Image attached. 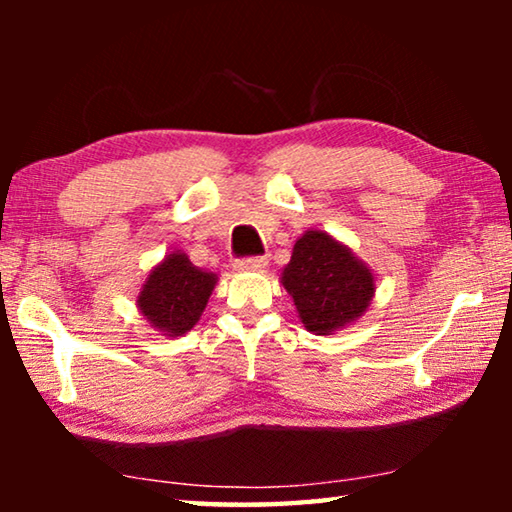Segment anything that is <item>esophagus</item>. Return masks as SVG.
Returning a JSON list of instances; mask_svg holds the SVG:
<instances>
[{
	"label": "esophagus",
	"mask_w": 512,
	"mask_h": 512,
	"mask_svg": "<svg viewBox=\"0 0 512 512\" xmlns=\"http://www.w3.org/2000/svg\"><path fill=\"white\" fill-rule=\"evenodd\" d=\"M268 264L266 257H246L235 262V271L246 273V271H262V268Z\"/></svg>",
	"instance_id": "1"
}]
</instances>
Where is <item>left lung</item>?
<instances>
[{
  "mask_svg": "<svg viewBox=\"0 0 512 512\" xmlns=\"http://www.w3.org/2000/svg\"><path fill=\"white\" fill-rule=\"evenodd\" d=\"M282 287L296 305L307 332L329 336L366 314L375 298L372 268L329 232L309 228L282 268Z\"/></svg>",
  "mask_w": 512,
  "mask_h": 512,
  "instance_id": "1",
  "label": "left lung"
}]
</instances>
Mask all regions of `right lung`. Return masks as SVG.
<instances>
[{
	"instance_id": "1",
	"label": "right lung",
	"mask_w": 512,
	"mask_h": 512,
	"mask_svg": "<svg viewBox=\"0 0 512 512\" xmlns=\"http://www.w3.org/2000/svg\"><path fill=\"white\" fill-rule=\"evenodd\" d=\"M216 282L219 275L194 266L183 250H173L146 275L137 309L151 329L176 339L201 320Z\"/></svg>"
}]
</instances>
